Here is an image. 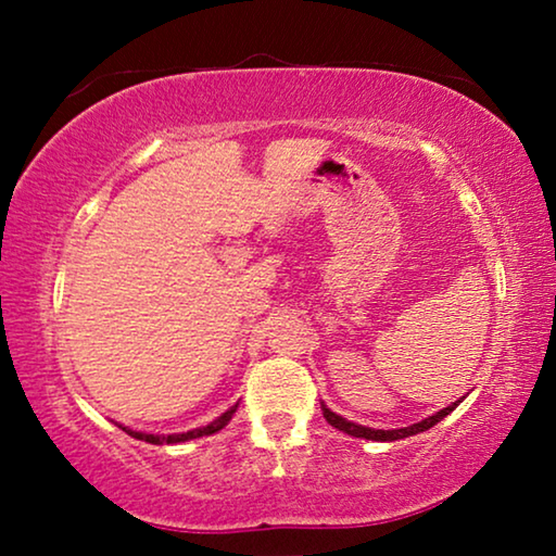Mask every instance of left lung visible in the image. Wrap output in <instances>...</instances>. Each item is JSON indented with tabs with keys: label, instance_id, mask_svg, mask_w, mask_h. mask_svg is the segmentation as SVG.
Returning a JSON list of instances; mask_svg holds the SVG:
<instances>
[{
	"label": "left lung",
	"instance_id": "1",
	"mask_svg": "<svg viewBox=\"0 0 556 556\" xmlns=\"http://www.w3.org/2000/svg\"><path fill=\"white\" fill-rule=\"evenodd\" d=\"M458 405H460V400H458V402H453V405L443 407V409H440V413L430 415V417H425V420L415 422V425H409V428H400V430H375V428H367V425L349 422L346 417H341V415H337V413H331V409L326 407V405H321V409H324L326 422L333 425V428L341 430V432H346V435H354V438H367V440H377V443H392V440H402V438L417 435V432L430 430L432 425H438L440 420H443L445 415H451L453 409L458 407Z\"/></svg>",
	"mask_w": 556,
	"mask_h": 556
}]
</instances>
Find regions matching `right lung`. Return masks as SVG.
Returning <instances> with one entry per match:
<instances>
[{
    "label": "right lung",
    "mask_w": 556,
    "mask_h": 556,
    "mask_svg": "<svg viewBox=\"0 0 556 556\" xmlns=\"http://www.w3.org/2000/svg\"><path fill=\"white\" fill-rule=\"evenodd\" d=\"M235 409L238 405H232L227 413H223L217 417V420H212L210 425H204V428H194V430H187V432H174V435H149V432H136V430H128V428H121L128 435L136 438V440H143V443H151V445H172V443H187V440H194V438H202V435H212V432L223 430L227 422L232 420Z\"/></svg>",
    "instance_id": "add662e5"
}]
</instances>
